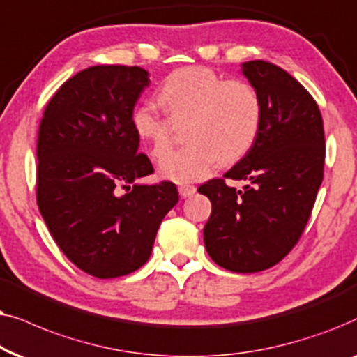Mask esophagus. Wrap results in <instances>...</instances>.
<instances>
[{
  "mask_svg": "<svg viewBox=\"0 0 357 357\" xmlns=\"http://www.w3.org/2000/svg\"><path fill=\"white\" fill-rule=\"evenodd\" d=\"M178 191H179V196L186 199V197H191L192 194L196 192V188H194V186H179Z\"/></svg>",
  "mask_w": 357,
  "mask_h": 357,
  "instance_id": "34e87169",
  "label": "esophagus"
}]
</instances>
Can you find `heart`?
Wrapping results in <instances>:
<instances>
[{
  "label": "heart",
  "instance_id": "b5f03b06",
  "mask_svg": "<svg viewBox=\"0 0 357 357\" xmlns=\"http://www.w3.org/2000/svg\"><path fill=\"white\" fill-rule=\"evenodd\" d=\"M158 102L168 119L149 104L132 112V127L151 158L171 144V123L188 122L186 146L161 158L158 173L174 183H191L212 173L218 161L235 163L248 153L258 137L263 104L256 89L241 79H225L202 66L176 70L165 79Z\"/></svg>",
  "mask_w": 357,
  "mask_h": 357
}]
</instances>
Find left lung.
Segmentation results:
<instances>
[{"mask_svg": "<svg viewBox=\"0 0 357 357\" xmlns=\"http://www.w3.org/2000/svg\"><path fill=\"white\" fill-rule=\"evenodd\" d=\"M241 73L263 104L258 137L223 178L197 191L212 204L204 243L213 263L258 273L278 264L301 240L323 181L325 132L315 99L286 70L251 60ZM225 178L249 184L240 192Z\"/></svg>", "mask_w": 357, "mask_h": 357, "instance_id": "1", "label": "left lung"}]
</instances>
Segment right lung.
<instances>
[{
	"label": "right lung",
	"instance_id": "right-lung-1",
	"mask_svg": "<svg viewBox=\"0 0 357 357\" xmlns=\"http://www.w3.org/2000/svg\"><path fill=\"white\" fill-rule=\"evenodd\" d=\"M149 83L140 66H89L61 84L40 121L37 206L66 258L99 279L142 268L179 199L169 181L135 184L153 173L132 127Z\"/></svg>",
	"mask_w": 357,
	"mask_h": 357
}]
</instances>
